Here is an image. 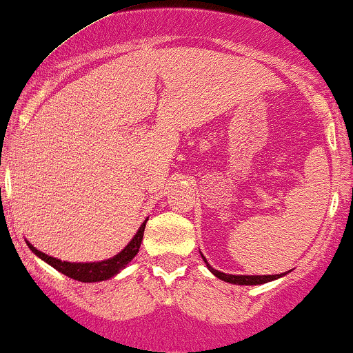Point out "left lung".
Returning <instances> with one entry per match:
<instances>
[{
	"mask_svg": "<svg viewBox=\"0 0 353 353\" xmlns=\"http://www.w3.org/2000/svg\"><path fill=\"white\" fill-rule=\"evenodd\" d=\"M202 259L205 261L208 271L212 272V274L215 276V278L222 279V281L225 283H230V284H241V286H254V284H264V283H269V281H274V279H279L283 278V276L288 274L286 272H281V274H264V276H245V274H227V272H222V271H217V269H214L210 266V264L207 263L205 256L202 254Z\"/></svg>",
	"mask_w": 353,
	"mask_h": 353,
	"instance_id": "obj_1",
	"label": "left lung"
}]
</instances>
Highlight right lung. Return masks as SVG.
Returning <instances> with one entry per match:
<instances>
[{
    "mask_svg": "<svg viewBox=\"0 0 353 353\" xmlns=\"http://www.w3.org/2000/svg\"><path fill=\"white\" fill-rule=\"evenodd\" d=\"M146 222L141 223V227L138 229V232L134 234V237L131 239L130 244L123 249L121 252H117L116 256L109 257V259L104 261H97V263H69V261H60L57 257L48 256V254L39 251L37 248H33L28 241L30 251H32L35 256H39L41 261H45L47 264H50L52 268H55L57 271L62 272V274L69 276V278L75 279V281H82V283H99V281H105V279L114 278L116 274H119L128 264L131 263L132 257L139 252V248H141V241H143V234H145V227Z\"/></svg>",
    "mask_w": 353,
    "mask_h": 353,
    "instance_id": "obj_1",
    "label": "right lung"
}]
</instances>
